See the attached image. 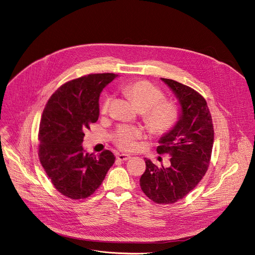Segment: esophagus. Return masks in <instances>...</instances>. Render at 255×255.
<instances>
[{
	"label": "esophagus",
	"instance_id": "34e87169",
	"mask_svg": "<svg viewBox=\"0 0 255 255\" xmlns=\"http://www.w3.org/2000/svg\"><path fill=\"white\" fill-rule=\"evenodd\" d=\"M117 158L120 161H126V160H129L131 156L129 154H117Z\"/></svg>",
	"mask_w": 255,
	"mask_h": 255
}]
</instances>
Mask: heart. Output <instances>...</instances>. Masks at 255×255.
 Returning <instances> with one entry per match:
<instances>
[{
  "mask_svg": "<svg viewBox=\"0 0 255 255\" xmlns=\"http://www.w3.org/2000/svg\"><path fill=\"white\" fill-rule=\"evenodd\" d=\"M122 92L127 96L139 112H142L144 124L150 132L156 135L168 133L177 123L179 112L176 105L170 101L162 100L161 90L146 81H137L126 84ZM112 101L111 96H107L101 106L102 114H106ZM144 137L142 129L120 125L113 134V142L124 151H134L138 147V140Z\"/></svg>",
  "mask_w": 255,
  "mask_h": 255,
  "instance_id": "1",
  "label": "heart"
}]
</instances>
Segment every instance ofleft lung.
<instances>
[{"label": "left lung", "instance_id": "obj_1", "mask_svg": "<svg viewBox=\"0 0 255 255\" xmlns=\"http://www.w3.org/2000/svg\"><path fill=\"white\" fill-rule=\"evenodd\" d=\"M176 95L181 116L176 125L159 140V154L170 155L168 167L156 166L145 158L146 169L140 187L151 201L174 204L185 198L206 174L212 155L214 126L205 98L189 86L161 78Z\"/></svg>", "mask_w": 255, "mask_h": 255}]
</instances>
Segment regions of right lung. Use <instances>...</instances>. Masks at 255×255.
<instances>
[{
	"mask_svg": "<svg viewBox=\"0 0 255 255\" xmlns=\"http://www.w3.org/2000/svg\"><path fill=\"white\" fill-rule=\"evenodd\" d=\"M117 76L91 74L66 82L49 98L39 125L38 156L53 187L71 200L87 199L115 162L110 150L87 153L85 131L99 118L102 90Z\"/></svg>",
	"mask_w": 255,
	"mask_h": 255,
	"instance_id": "obj_1",
	"label": "right lung"
}]
</instances>
